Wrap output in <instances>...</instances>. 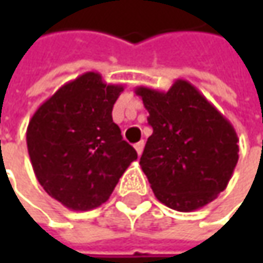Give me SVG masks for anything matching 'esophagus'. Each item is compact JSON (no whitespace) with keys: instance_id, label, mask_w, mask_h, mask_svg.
Returning <instances> with one entry per match:
<instances>
[{"instance_id":"esophagus-1","label":"esophagus","mask_w":263,"mask_h":263,"mask_svg":"<svg viewBox=\"0 0 263 263\" xmlns=\"http://www.w3.org/2000/svg\"><path fill=\"white\" fill-rule=\"evenodd\" d=\"M143 146H145V142H143V140L137 142L136 145H135V149H136L137 155H142V152H143Z\"/></svg>"}]
</instances>
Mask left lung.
Wrapping results in <instances>:
<instances>
[{
    "instance_id": "8db88e82",
    "label": "left lung",
    "mask_w": 263,
    "mask_h": 263,
    "mask_svg": "<svg viewBox=\"0 0 263 263\" xmlns=\"http://www.w3.org/2000/svg\"><path fill=\"white\" fill-rule=\"evenodd\" d=\"M154 128L140 167L157 199L180 212L196 211L226 190L238 161L233 124L187 80L167 92L136 87Z\"/></svg>"
}]
</instances>
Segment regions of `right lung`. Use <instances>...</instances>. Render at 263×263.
<instances>
[{
  "label": "right lung",
  "instance_id": "obj_1",
  "mask_svg": "<svg viewBox=\"0 0 263 263\" xmlns=\"http://www.w3.org/2000/svg\"><path fill=\"white\" fill-rule=\"evenodd\" d=\"M123 85L87 71L60 87L32 116L27 152L39 184L71 211L101 206L137 159L112 121Z\"/></svg>",
  "mask_w": 263,
  "mask_h": 263
}]
</instances>
